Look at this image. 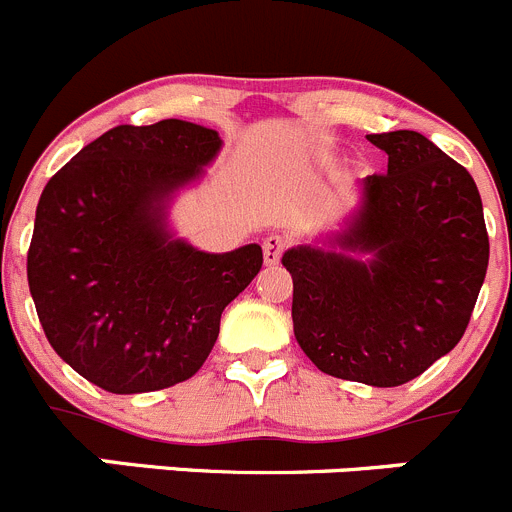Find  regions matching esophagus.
<instances>
[{
    "label": "esophagus",
    "instance_id": "1",
    "mask_svg": "<svg viewBox=\"0 0 512 512\" xmlns=\"http://www.w3.org/2000/svg\"><path fill=\"white\" fill-rule=\"evenodd\" d=\"M285 247H288V242L280 237V234H270L265 242H262V252H265V262L267 265H278L280 257H283Z\"/></svg>",
    "mask_w": 512,
    "mask_h": 512
}]
</instances>
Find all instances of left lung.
Returning <instances> with one entry per match:
<instances>
[{
    "instance_id": "1",
    "label": "left lung",
    "mask_w": 512,
    "mask_h": 512,
    "mask_svg": "<svg viewBox=\"0 0 512 512\" xmlns=\"http://www.w3.org/2000/svg\"><path fill=\"white\" fill-rule=\"evenodd\" d=\"M366 138L389 156L386 174L361 181V207L331 247L298 245L283 265L305 356L336 379L401 386L460 343L490 240L465 166L417 131Z\"/></svg>"
}]
</instances>
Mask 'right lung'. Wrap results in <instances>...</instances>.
<instances>
[{"mask_svg": "<svg viewBox=\"0 0 512 512\" xmlns=\"http://www.w3.org/2000/svg\"><path fill=\"white\" fill-rule=\"evenodd\" d=\"M222 138L166 118L116 126L42 189L27 280L47 341L111 394L169 389L202 369L222 310L255 280L262 247L209 255L166 227L171 194Z\"/></svg>", "mask_w": 512, "mask_h": 512, "instance_id": "obj_1", "label": "right lung"}]
</instances>
